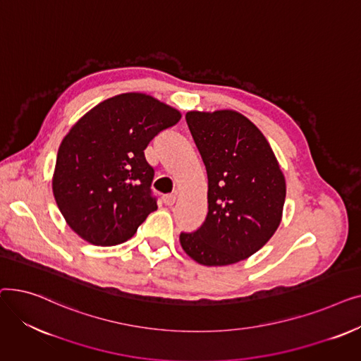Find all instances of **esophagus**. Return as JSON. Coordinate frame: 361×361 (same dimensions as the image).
Returning <instances> with one entry per match:
<instances>
[{"label":"esophagus","instance_id":"1","mask_svg":"<svg viewBox=\"0 0 361 361\" xmlns=\"http://www.w3.org/2000/svg\"><path fill=\"white\" fill-rule=\"evenodd\" d=\"M176 200H177V196H176V195H165V196H164V203H165L166 206H173V204L176 203Z\"/></svg>","mask_w":361,"mask_h":361}]
</instances>
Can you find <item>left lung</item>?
I'll return each instance as SVG.
<instances>
[{"label": "left lung", "instance_id": "1", "mask_svg": "<svg viewBox=\"0 0 361 361\" xmlns=\"http://www.w3.org/2000/svg\"><path fill=\"white\" fill-rule=\"evenodd\" d=\"M207 171V215L195 233H181L183 250L204 267H225L260 250L278 230L286 177L263 133L233 109L188 111Z\"/></svg>", "mask_w": 361, "mask_h": 361}]
</instances>
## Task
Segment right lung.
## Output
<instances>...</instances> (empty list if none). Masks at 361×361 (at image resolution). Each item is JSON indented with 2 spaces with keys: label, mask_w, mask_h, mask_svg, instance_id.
<instances>
[{
  "label": "right lung",
  "mask_w": 361,
  "mask_h": 361,
  "mask_svg": "<svg viewBox=\"0 0 361 361\" xmlns=\"http://www.w3.org/2000/svg\"><path fill=\"white\" fill-rule=\"evenodd\" d=\"M181 112L140 92L108 98L63 139L52 176L56 206L70 228L94 245H117L157 211L154 168L145 149Z\"/></svg>",
  "instance_id": "1"
}]
</instances>
